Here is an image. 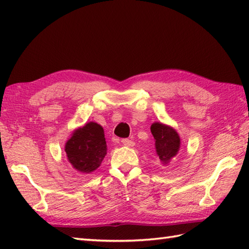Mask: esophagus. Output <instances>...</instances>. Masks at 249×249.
Wrapping results in <instances>:
<instances>
[{
  "label": "esophagus",
  "mask_w": 249,
  "mask_h": 249,
  "mask_svg": "<svg viewBox=\"0 0 249 249\" xmlns=\"http://www.w3.org/2000/svg\"><path fill=\"white\" fill-rule=\"evenodd\" d=\"M121 142L123 143V145H125V146H127V147H132V146L135 145V142L129 140V139H123V140L121 141Z\"/></svg>",
  "instance_id": "esophagus-1"
}]
</instances>
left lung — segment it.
Listing matches in <instances>:
<instances>
[{
    "mask_svg": "<svg viewBox=\"0 0 249 249\" xmlns=\"http://www.w3.org/2000/svg\"><path fill=\"white\" fill-rule=\"evenodd\" d=\"M151 131L155 139L156 154L160 162L162 165H169L180 149V137L176 129L160 122L153 123Z\"/></svg>",
    "mask_w": 249,
    "mask_h": 249,
    "instance_id": "1",
    "label": "left lung"
}]
</instances>
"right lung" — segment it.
Wrapping results in <instances>:
<instances>
[{"instance_id": "right-lung-1", "label": "right lung", "mask_w": 249, "mask_h": 249, "mask_svg": "<svg viewBox=\"0 0 249 249\" xmlns=\"http://www.w3.org/2000/svg\"><path fill=\"white\" fill-rule=\"evenodd\" d=\"M67 159L73 169L84 174H90L100 167L107 154L104 128L95 122L78 127L66 142Z\"/></svg>"}]
</instances>
